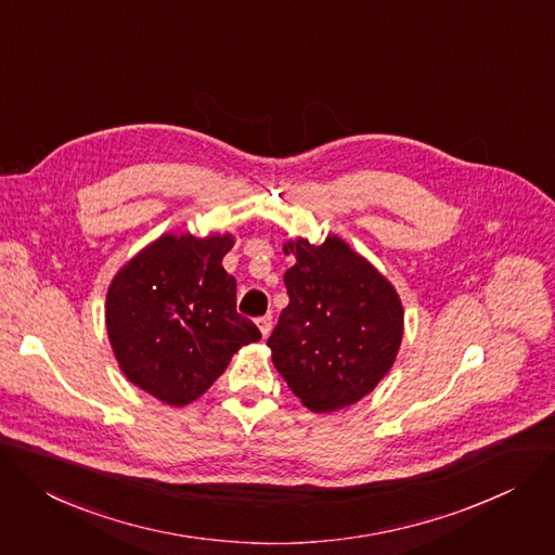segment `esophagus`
Segmentation results:
<instances>
[{
    "mask_svg": "<svg viewBox=\"0 0 555 555\" xmlns=\"http://www.w3.org/2000/svg\"><path fill=\"white\" fill-rule=\"evenodd\" d=\"M257 325H259V330H261L263 336H270V332H272V317H270V314L259 317V319H257Z\"/></svg>",
    "mask_w": 555,
    "mask_h": 555,
    "instance_id": "esophagus-1",
    "label": "esophagus"
}]
</instances>
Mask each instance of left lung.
<instances>
[{"label": "left lung", "instance_id": "8db88e82", "mask_svg": "<svg viewBox=\"0 0 555 555\" xmlns=\"http://www.w3.org/2000/svg\"><path fill=\"white\" fill-rule=\"evenodd\" d=\"M289 296L268 338L272 361L312 412L354 405L389 372L402 338L400 298L340 238L289 241Z\"/></svg>", "mask_w": 555, "mask_h": 555}]
</instances>
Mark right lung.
Masks as SVG:
<instances>
[{"label":"right lung","mask_w":555,"mask_h":555,"mask_svg":"<svg viewBox=\"0 0 555 555\" xmlns=\"http://www.w3.org/2000/svg\"><path fill=\"white\" fill-rule=\"evenodd\" d=\"M230 247V234H166L111 283L106 325L119 367L168 405L198 398L241 345L261 338L236 312V279L221 266Z\"/></svg>","instance_id":"1"}]
</instances>
